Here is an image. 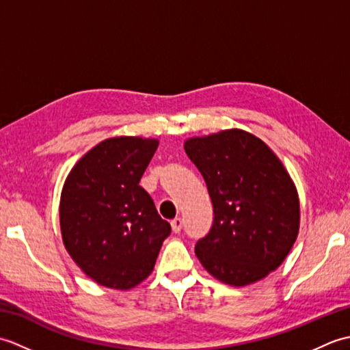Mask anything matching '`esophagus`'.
I'll return each mask as SVG.
<instances>
[{
  "label": "esophagus",
  "instance_id": "obj_1",
  "mask_svg": "<svg viewBox=\"0 0 350 350\" xmlns=\"http://www.w3.org/2000/svg\"><path fill=\"white\" fill-rule=\"evenodd\" d=\"M182 227H183L182 218H176V219L171 221V228H173L174 233H180L182 232Z\"/></svg>",
  "mask_w": 350,
  "mask_h": 350
}]
</instances>
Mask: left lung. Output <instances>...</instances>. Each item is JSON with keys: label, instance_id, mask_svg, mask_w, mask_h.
Listing matches in <instances>:
<instances>
[{"label": "left lung", "instance_id": "1", "mask_svg": "<svg viewBox=\"0 0 350 350\" xmlns=\"http://www.w3.org/2000/svg\"><path fill=\"white\" fill-rule=\"evenodd\" d=\"M213 204L211 232L196 243L212 277L242 287L284 262L299 232L293 180L262 139L228 129L185 141Z\"/></svg>", "mask_w": 350, "mask_h": 350}]
</instances>
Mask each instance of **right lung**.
<instances>
[{
	"mask_svg": "<svg viewBox=\"0 0 350 350\" xmlns=\"http://www.w3.org/2000/svg\"><path fill=\"white\" fill-rule=\"evenodd\" d=\"M159 141L116 137L81 158L64 182V247L98 284L128 290L152 273L171 227L139 180Z\"/></svg>",
	"mask_w": 350,
	"mask_h": 350,
	"instance_id": "obj_1",
	"label": "right lung"
}]
</instances>
